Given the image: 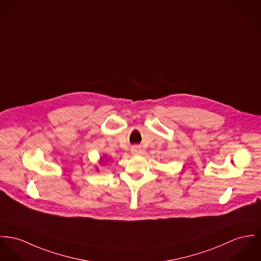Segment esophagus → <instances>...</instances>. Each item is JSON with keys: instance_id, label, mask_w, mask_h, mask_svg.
<instances>
[{"instance_id": "34e87169", "label": "esophagus", "mask_w": 261, "mask_h": 261, "mask_svg": "<svg viewBox=\"0 0 261 261\" xmlns=\"http://www.w3.org/2000/svg\"><path fill=\"white\" fill-rule=\"evenodd\" d=\"M131 153L133 155H139L142 153V150H141L140 146H132L131 147Z\"/></svg>"}]
</instances>
